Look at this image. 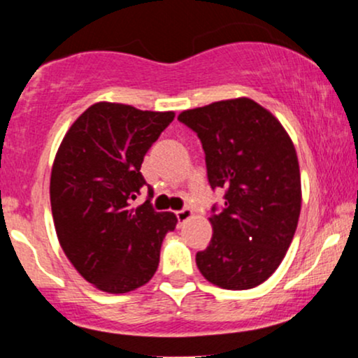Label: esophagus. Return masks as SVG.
<instances>
[{"instance_id":"34e87169","label":"esophagus","mask_w":358,"mask_h":358,"mask_svg":"<svg viewBox=\"0 0 358 358\" xmlns=\"http://www.w3.org/2000/svg\"><path fill=\"white\" fill-rule=\"evenodd\" d=\"M192 215H193V212L190 210V208H182V210L176 212V220H178V225H182L183 222H187Z\"/></svg>"}]
</instances>
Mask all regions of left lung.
<instances>
[{
    "instance_id": "8db88e82",
    "label": "left lung",
    "mask_w": 358,
    "mask_h": 358,
    "mask_svg": "<svg viewBox=\"0 0 358 358\" xmlns=\"http://www.w3.org/2000/svg\"><path fill=\"white\" fill-rule=\"evenodd\" d=\"M178 121L202 143L212 190H225L224 207H212L213 236L196 252V266L224 289L256 287L278 269L296 231L301 178L293 143L248 97L183 110Z\"/></svg>"
}]
</instances>
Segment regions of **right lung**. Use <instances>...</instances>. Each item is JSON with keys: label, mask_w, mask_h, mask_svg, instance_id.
<instances>
[{"label": "right lung", "mask_w": 358, "mask_h": 358, "mask_svg": "<svg viewBox=\"0 0 358 358\" xmlns=\"http://www.w3.org/2000/svg\"><path fill=\"white\" fill-rule=\"evenodd\" d=\"M175 113L97 102L71 126L50 178L53 222L65 256L85 281L106 293L146 285L176 217L156 212L141 163ZM148 187L147 202L130 205Z\"/></svg>", "instance_id": "1"}]
</instances>
